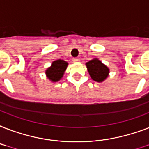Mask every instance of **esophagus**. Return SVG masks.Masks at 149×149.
Instances as JSON below:
<instances>
[{
	"instance_id": "esophagus-1",
	"label": "esophagus",
	"mask_w": 149,
	"mask_h": 149,
	"mask_svg": "<svg viewBox=\"0 0 149 149\" xmlns=\"http://www.w3.org/2000/svg\"><path fill=\"white\" fill-rule=\"evenodd\" d=\"M79 60H80V58L79 57H75V58H72V61L74 62V63H79Z\"/></svg>"
}]
</instances>
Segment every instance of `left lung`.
<instances>
[{
	"label": "left lung",
	"instance_id": "1",
	"mask_svg": "<svg viewBox=\"0 0 149 149\" xmlns=\"http://www.w3.org/2000/svg\"><path fill=\"white\" fill-rule=\"evenodd\" d=\"M91 77L97 82H102L106 79L109 73L108 68L97 59L94 58L86 63Z\"/></svg>",
	"mask_w": 149,
	"mask_h": 149
}]
</instances>
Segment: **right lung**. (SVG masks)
<instances>
[{
	"mask_svg": "<svg viewBox=\"0 0 149 149\" xmlns=\"http://www.w3.org/2000/svg\"><path fill=\"white\" fill-rule=\"evenodd\" d=\"M67 65L68 63L64 60L58 59V60L54 61L51 67L47 69L45 72L48 78L53 82L58 81L63 77V73L67 67Z\"/></svg>",
	"mask_w": 149,
	"mask_h": 149,
	"instance_id": "right-lung-1",
	"label": "right lung"
}]
</instances>
